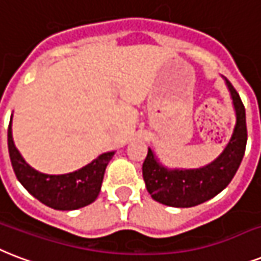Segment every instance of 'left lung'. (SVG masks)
<instances>
[{"instance_id": "1", "label": "left lung", "mask_w": 261, "mask_h": 261, "mask_svg": "<svg viewBox=\"0 0 261 261\" xmlns=\"http://www.w3.org/2000/svg\"><path fill=\"white\" fill-rule=\"evenodd\" d=\"M223 79L236 112V125L229 143L217 159L199 169H169L148 148L143 163V178L155 201L177 208L195 207L221 193L237 173L248 139L245 108L231 83Z\"/></svg>"}]
</instances>
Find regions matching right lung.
<instances>
[{
	"mask_svg": "<svg viewBox=\"0 0 261 261\" xmlns=\"http://www.w3.org/2000/svg\"><path fill=\"white\" fill-rule=\"evenodd\" d=\"M8 149L20 184L40 203L60 211H72L94 203L100 192L105 170L116 153V151L102 153L84 167L68 174H44L30 166L16 148L12 118L8 128Z\"/></svg>",
	"mask_w": 261,
	"mask_h": 261,
	"instance_id": "obj_1",
	"label": "right lung"
}]
</instances>
